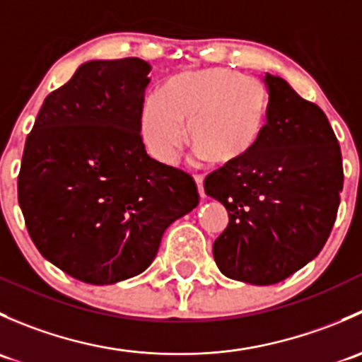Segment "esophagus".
Wrapping results in <instances>:
<instances>
[{
    "label": "esophagus",
    "mask_w": 362,
    "mask_h": 362,
    "mask_svg": "<svg viewBox=\"0 0 362 362\" xmlns=\"http://www.w3.org/2000/svg\"><path fill=\"white\" fill-rule=\"evenodd\" d=\"M194 180H196V185H198V192L202 198H204V187H203V175H194Z\"/></svg>",
    "instance_id": "34e87169"
}]
</instances>
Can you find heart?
I'll return each mask as SVG.
<instances>
[{"mask_svg":"<svg viewBox=\"0 0 362 362\" xmlns=\"http://www.w3.org/2000/svg\"><path fill=\"white\" fill-rule=\"evenodd\" d=\"M266 122L262 87L242 73L208 68L175 75L163 94L141 105L140 131L148 154L173 164L185 141L214 164H233L257 145Z\"/></svg>","mask_w":362,"mask_h":362,"instance_id":"b5f03b06","label":"heart"}]
</instances>
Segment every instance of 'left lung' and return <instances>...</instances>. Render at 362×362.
I'll use <instances>...</instances> for the list:
<instances>
[{"label": "left lung", "instance_id": "left-lung-1", "mask_svg": "<svg viewBox=\"0 0 362 362\" xmlns=\"http://www.w3.org/2000/svg\"><path fill=\"white\" fill-rule=\"evenodd\" d=\"M268 107L257 145L204 178L229 214L214 243L228 279L272 286L317 257L337 221L343 164L326 113L266 73Z\"/></svg>", "mask_w": 362, "mask_h": 362}]
</instances>
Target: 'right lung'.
<instances>
[{
    "instance_id": "add662e5",
    "label": "right lung",
    "mask_w": 362,
    "mask_h": 362,
    "mask_svg": "<svg viewBox=\"0 0 362 362\" xmlns=\"http://www.w3.org/2000/svg\"><path fill=\"white\" fill-rule=\"evenodd\" d=\"M151 69L138 57L82 64L45 98L25 138L17 194L29 236L93 286L147 269L168 226L199 203L191 175L145 151Z\"/></svg>"
}]
</instances>
